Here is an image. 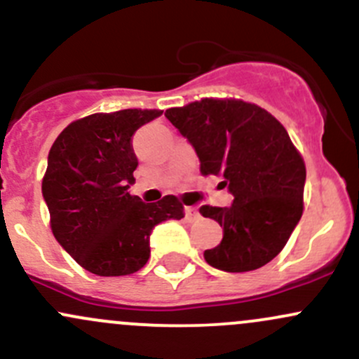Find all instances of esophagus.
Listing matches in <instances>:
<instances>
[{"instance_id": "obj_1", "label": "esophagus", "mask_w": 359, "mask_h": 359, "mask_svg": "<svg viewBox=\"0 0 359 359\" xmlns=\"http://www.w3.org/2000/svg\"><path fill=\"white\" fill-rule=\"evenodd\" d=\"M184 211H186V217L189 218V220H196V218H198V210H196L194 206H186Z\"/></svg>"}]
</instances>
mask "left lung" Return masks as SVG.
Returning <instances> with one entry per match:
<instances>
[{
    "label": "left lung",
    "mask_w": 359,
    "mask_h": 359,
    "mask_svg": "<svg viewBox=\"0 0 359 359\" xmlns=\"http://www.w3.org/2000/svg\"><path fill=\"white\" fill-rule=\"evenodd\" d=\"M165 116L191 142L203 175H222L232 206H201L224 229L206 263L249 271L271 262L303 215L306 167L287 130L269 111L241 100L201 101L170 108Z\"/></svg>",
    "instance_id": "1"
}]
</instances>
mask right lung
<instances>
[{"mask_svg": "<svg viewBox=\"0 0 359 359\" xmlns=\"http://www.w3.org/2000/svg\"><path fill=\"white\" fill-rule=\"evenodd\" d=\"M161 113H94L72 122L53 142L43 179L53 236L90 273L118 277L141 270L153 229L184 218L175 196L142 203L129 192L137 168L132 135Z\"/></svg>", "mask_w": 359, "mask_h": 359, "instance_id": "obj_1", "label": "right lung"}]
</instances>
